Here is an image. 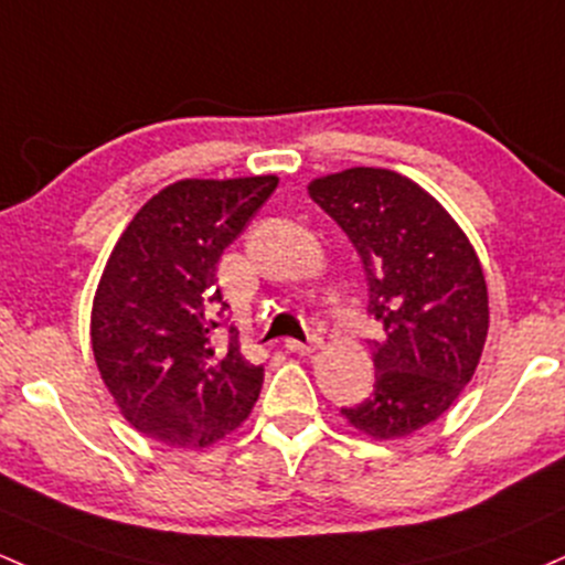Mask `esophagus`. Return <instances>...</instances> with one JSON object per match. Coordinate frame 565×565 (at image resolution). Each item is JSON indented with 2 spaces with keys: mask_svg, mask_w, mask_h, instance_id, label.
I'll return each instance as SVG.
<instances>
[{
  "mask_svg": "<svg viewBox=\"0 0 565 565\" xmlns=\"http://www.w3.org/2000/svg\"><path fill=\"white\" fill-rule=\"evenodd\" d=\"M287 351L292 353H300V356H311V353H316V349L321 345V338H311L308 343H300V340H287Z\"/></svg>",
  "mask_w": 565,
  "mask_h": 565,
  "instance_id": "34e87169",
  "label": "esophagus"
}]
</instances>
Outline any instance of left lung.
Masks as SVG:
<instances>
[{
  "mask_svg": "<svg viewBox=\"0 0 565 565\" xmlns=\"http://www.w3.org/2000/svg\"><path fill=\"white\" fill-rule=\"evenodd\" d=\"M308 192L343 227L367 276L375 392L345 420L373 439L434 424L472 381L488 338V287L472 241L448 209L392 169L353 166Z\"/></svg>",
  "mask_w": 565,
  "mask_h": 565,
  "instance_id": "obj_1",
  "label": "left lung"
}]
</instances>
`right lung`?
Wrapping results in <instances>:
<instances>
[{
	"instance_id": "add662e5",
	"label": "right lung",
	"mask_w": 565,
	"mask_h": 565,
	"mask_svg": "<svg viewBox=\"0 0 565 565\" xmlns=\"http://www.w3.org/2000/svg\"><path fill=\"white\" fill-rule=\"evenodd\" d=\"M278 188L276 173L179 179L152 195L117 238L90 311L98 375L122 418L171 448L203 450L249 418L263 367L227 324L216 263Z\"/></svg>"
}]
</instances>
